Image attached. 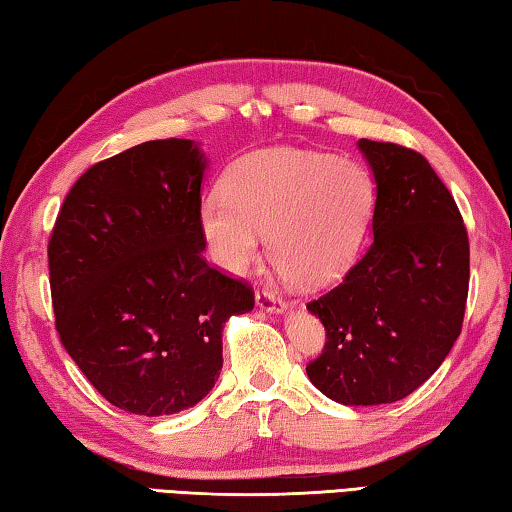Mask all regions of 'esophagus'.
Listing matches in <instances>:
<instances>
[{"label":"esophagus","mask_w":512,"mask_h":512,"mask_svg":"<svg viewBox=\"0 0 512 512\" xmlns=\"http://www.w3.org/2000/svg\"><path fill=\"white\" fill-rule=\"evenodd\" d=\"M256 304L267 313H283V311H286V299H283L279 292H274L270 288H263V290L256 292Z\"/></svg>","instance_id":"1"}]
</instances>
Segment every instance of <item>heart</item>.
<instances>
[{
	"instance_id": "obj_1",
	"label": "heart",
	"mask_w": 512,
	"mask_h": 512,
	"mask_svg": "<svg viewBox=\"0 0 512 512\" xmlns=\"http://www.w3.org/2000/svg\"><path fill=\"white\" fill-rule=\"evenodd\" d=\"M376 204L372 174L349 158L276 147L229 167L224 190L199 204L208 254L226 272L256 263L267 231L274 270L297 288L329 286L349 270Z\"/></svg>"
}]
</instances>
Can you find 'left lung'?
<instances>
[{"mask_svg": "<svg viewBox=\"0 0 512 512\" xmlns=\"http://www.w3.org/2000/svg\"><path fill=\"white\" fill-rule=\"evenodd\" d=\"M376 181L374 240L338 286L306 308L326 329L306 365L345 406L408 397L438 370L463 329L469 240L458 206L415 149L360 140Z\"/></svg>", "mask_w": 512, "mask_h": 512, "instance_id": "left-lung-1", "label": "left lung"}]
</instances>
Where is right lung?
<instances>
[{
    "instance_id": "add662e5",
    "label": "right lung",
    "mask_w": 512,
    "mask_h": 512,
    "mask_svg": "<svg viewBox=\"0 0 512 512\" xmlns=\"http://www.w3.org/2000/svg\"><path fill=\"white\" fill-rule=\"evenodd\" d=\"M204 170L192 140L142 142L81 174L49 238L63 347L127 413L172 415L204 399L222 370L224 322L254 308L247 281L204 258Z\"/></svg>"
}]
</instances>
